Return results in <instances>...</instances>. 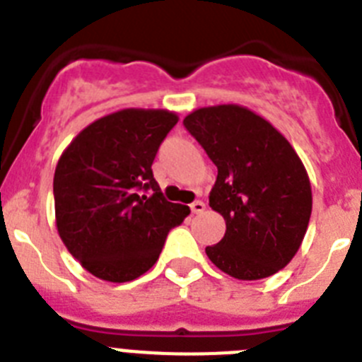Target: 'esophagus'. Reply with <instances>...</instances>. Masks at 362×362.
I'll return each mask as SVG.
<instances>
[{
	"instance_id": "1",
	"label": "esophagus",
	"mask_w": 362,
	"mask_h": 362,
	"mask_svg": "<svg viewBox=\"0 0 362 362\" xmlns=\"http://www.w3.org/2000/svg\"><path fill=\"white\" fill-rule=\"evenodd\" d=\"M204 209H206V204H204L203 201H194V203L190 204V210L194 214H203Z\"/></svg>"
}]
</instances>
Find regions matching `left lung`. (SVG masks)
<instances>
[{
    "label": "left lung",
    "mask_w": 362,
    "mask_h": 362,
    "mask_svg": "<svg viewBox=\"0 0 362 362\" xmlns=\"http://www.w3.org/2000/svg\"><path fill=\"white\" fill-rule=\"evenodd\" d=\"M183 124L217 166L209 199L226 232L206 255L235 279L274 276L292 261L308 228L305 165L279 130L239 105L197 108Z\"/></svg>",
    "instance_id": "obj_1"
}]
</instances>
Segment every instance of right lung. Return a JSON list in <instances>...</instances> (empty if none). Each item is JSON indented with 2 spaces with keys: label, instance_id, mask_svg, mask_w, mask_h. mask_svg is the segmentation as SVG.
I'll use <instances>...</instances> for the list:
<instances>
[{
  "label": "right lung",
  "instance_id": "right-lung-1",
  "mask_svg": "<svg viewBox=\"0 0 362 362\" xmlns=\"http://www.w3.org/2000/svg\"><path fill=\"white\" fill-rule=\"evenodd\" d=\"M175 123L174 112L124 108L88 124L62 153L54 174L57 232L92 276L110 283L143 276L190 214L165 199L152 174Z\"/></svg>",
  "mask_w": 362,
  "mask_h": 362
}]
</instances>
